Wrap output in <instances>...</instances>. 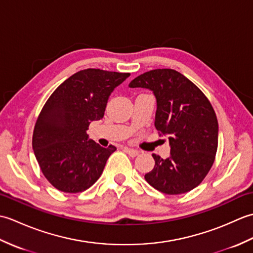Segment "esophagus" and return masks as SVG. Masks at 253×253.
<instances>
[{
  "mask_svg": "<svg viewBox=\"0 0 253 253\" xmlns=\"http://www.w3.org/2000/svg\"><path fill=\"white\" fill-rule=\"evenodd\" d=\"M124 151H125L128 155H130V157H137V155L140 153V151H138V150H135V149H130V148H127L125 147L124 148Z\"/></svg>",
  "mask_w": 253,
  "mask_h": 253,
  "instance_id": "34e87169",
  "label": "esophagus"
}]
</instances>
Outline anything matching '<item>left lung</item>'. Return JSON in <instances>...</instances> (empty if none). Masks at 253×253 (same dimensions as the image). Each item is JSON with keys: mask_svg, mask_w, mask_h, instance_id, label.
<instances>
[{"mask_svg": "<svg viewBox=\"0 0 253 253\" xmlns=\"http://www.w3.org/2000/svg\"><path fill=\"white\" fill-rule=\"evenodd\" d=\"M130 88H147L157 98L154 126L169 137L170 155L152 154L155 165L144 178L166 195H180L202 182L215 160L218 123L202 91L184 75L169 68L136 77Z\"/></svg>", "mask_w": 253, "mask_h": 253, "instance_id": "1", "label": "left lung"}]
</instances>
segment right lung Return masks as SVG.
<instances>
[{
	"label": "right lung",
	"instance_id": "obj_1",
	"mask_svg": "<svg viewBox=\"0 0 253 253\" xmlns=\"http://www.w3.org/2000/svg\"><path fill=\"white\" fill-rule=\"evenodd\" d=\"M129 73L88 68L55 89L37 118L32 148L41 171L57 190L77 193L99 179L114 146L88 140L92 121L103 118L107 100Z\"/></svg>",
	"mask_w": 253,
	"mask_h": 253
}]
</instances>
